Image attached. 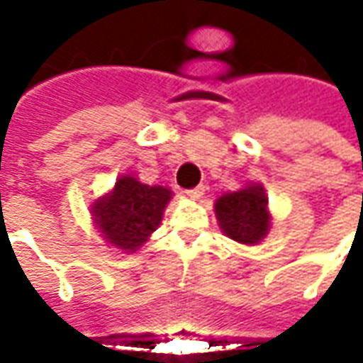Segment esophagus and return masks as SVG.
I'll return each mask as SVG.
<instances>
[{"label": "esophagus", "instance_id": "34e87169", "mask_svg": "<svg viewBox=\"0 0 363 363\" xmlns=\"http://www.w3.org/2000/svg\"><path fill=\"white\" fill-rule=\"evenodd\" d=\"M204 192H206L204 184H198V186H194V189L186 190V196L192 198V200H198V198L204 196Z\"/></svg>", "mask_w": 363, "mask_h": 363}]
</instances>
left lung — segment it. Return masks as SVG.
Returning a JSON list of instances; mask_svg holds the SVG:
<instances>
[{"label":"left lung","instance_id":"8db88e82","mask_svg":"<svg viewBox=\"0 0 363 363\" xmlns=\"http://www.w3.org/2000/svg\"><path fill=\"white\" fill-rule=\"evenodd\" d=\"M268 200L262 186H247L218 198L216 216L223 233L237 243L257 245L267 235L270 216L267 212Z\"/></svg>","mask_w":363,"mask_h":363}]
</instances>
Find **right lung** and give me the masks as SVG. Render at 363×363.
Here are the masks:
<instances>
[{
  "label": "right lung",
  "instance_id": "obj_1",
  "mask_svg": "<svg viewBox=\"0 0 363 363\" xmlns=\"http://www.w3.org/2000/svg\"><path fill=\"white\" fill-rule=\"evenodd\" d=\"M171 190L122 177L108 196L93 206L96 228L118 249L134 252L159 228Z\"/></svg>",
  "mask_w": 363,
  "mask_h": 363
}]
</instances>
